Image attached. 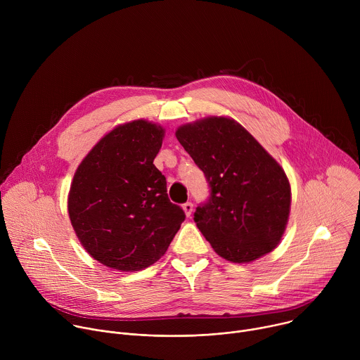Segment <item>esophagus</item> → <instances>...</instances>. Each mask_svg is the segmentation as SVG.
<instances>
[{
  "instance_id": "obj_1",
  "label": "esophagus",
  "mask_w": 360,
  "mask_h": 360,
  "mask_svg": "<svg viewBox=\"0 0 360 360\" xmlns=\"http://www.w3.org/2000/svg\"><path fill=\"white\" fill-rule=\"evenodd\" d=\"M182 210H184V212H185V215H186V217H191V214H192V211H193V205H192V202H186V203H184V205H182Z\"/></svg>"
}]
</instances>
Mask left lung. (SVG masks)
Returning a JSON list of instances; mask_svg holds the SVG:
<instances>
[{"label":"left lung","instance_id":"8db88e82","mask_svg":"<svg viewBox=\"0 0 360 360\" xmlns=\"http://www.w3.org/2000/svg\"><path fill=\"white\" fill-rule=\"evenodd\" d=\"M175 135L210 181L211 199L193 219L214 250L233 264L272 252L286 231L292 200L281 164L231 117H203L178 127Z\"/></svg>","mask_w":360,"mask_h":360}]
</instances>
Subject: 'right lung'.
I'll list each match as a JSON object with an SVG mask.
<instances>
[{"instance_id":"1","label":"right lung","mask_w":360,"mask_h":360,"mask_svg":"<svg viewBox=\"0 0 360 360\" xmlns=\"http://www.w3.org/2000/svg\"><path fill=\"white\" fill-rule=\"evenodd\" d=\"M165 128L134 120L102 136L78 165L68 192V215L84 249L121 272L160 261L185 219L153 165Z\"/></svg>"}]
</instances>
